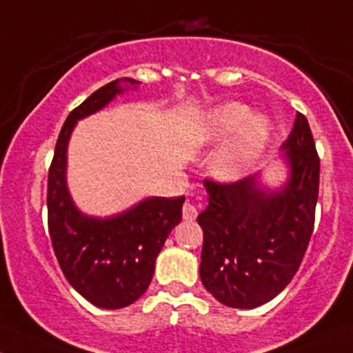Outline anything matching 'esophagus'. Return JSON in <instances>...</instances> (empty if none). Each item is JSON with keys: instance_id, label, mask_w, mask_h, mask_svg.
<instances>
[{"instance_id": "1", "label": "esophagus", "mask_w": 353, "mask_h": 353, "mask_svg": "<svg viewBox=\"0 0 353 353\" xmlns=\"http://www.w3.org/2000/svg\"><path fill=\"white\" fill-rule=\"evenodd\" d=\"M196 216H197L196 206H192L191 203H185L183 206V218L185 221H192V219H196Z\"/></svg>"}]
</instances>
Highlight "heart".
Masks as SVG:
<instances>
[{"mask_svg":"<svg viewBox=\"0 0 353 353\" xmlns=\"http://www.w3.org/2000/svg\"><path fill=\"white\" fill-rule=\"evenodd\" d=\"M270 123L239 102H226L206 112L191 134L194 147H212L226 142L209 162L212 177L223 183L243 179L270 142Z\"/></svg>","mask_w":353,"mask_h":353,"instance_id":"1","label":"heart"}]
</instances>
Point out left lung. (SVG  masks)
I'll return each mask as SVG.
<instances>
[{"mask_svg": "<svg viewBox=\"0 0 353 353\" xmlns=\"http://www.w3.org/2000/svg\"><path fill=\"white\" fill-rule=\"evenodd\" d=\"M281 152L288 179L280 188L270 189L259 174L231 184L204 181L199 274L204 288L226 307L250 310L273 300L295 276L308 248L320 159L300 112Z\"/></svg>", "mask_w": 353, "mask_h": 353, "instance_id": "1", "label": "left lung"}]
</instances>
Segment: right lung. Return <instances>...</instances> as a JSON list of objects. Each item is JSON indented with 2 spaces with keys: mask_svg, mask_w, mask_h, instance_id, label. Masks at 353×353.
I'll return each instance as SVG.
<instances>
[{
  "mask_svg": "<svg viewBox=\"0 0 353 353\" xmlns=\"http://www.w3.org/2000/svg\"><path fill=\"white\" fill-rule=\"evenodd\" d=\"M139 83L134 79H117L73 108L58 135L48 170V230L60 268L85 300L105 310L129 307L144 295L152 281L157 254L183 219L184 196L145 197L107 218L85 214L70 196L67 149L77 122Z\"/></svg>",
  "mask_w": 353,
  "mask_h": 353,
  "instance_id": "right-lung-1",
  "label": "right lung"
}]
</instances>
